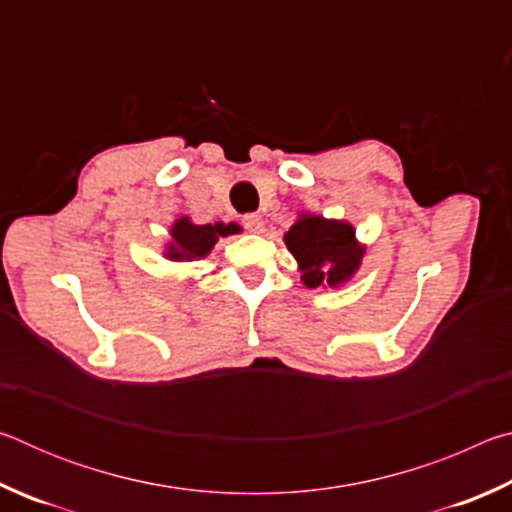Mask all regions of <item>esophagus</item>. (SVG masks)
Segmentation results:
<instances>
[{
	"label": "esophagus",
	"mask_w": 512,
	"mask_h": 512,
	"mask_svg": "<svg viewBox=\"0 0 512 512\" xmlns=\"http://www.w3.org/2000/svg\"><path fill=\"white\" fill-rule=\"evenodd\" d=\"M241 223H244V228L250 230V232H259V230H262V225H264L262 216H259V214H246L244 219H241Z\"/></svg>",
	"instance_id": "1"
}]
</instances>
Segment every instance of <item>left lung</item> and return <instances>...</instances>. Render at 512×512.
<instances>
[{
    "label": "left lung",
    "mask_w": 512,
    "mask_h": 512,
    "mask_svg": "<svg viewBox=\"0 0 512 512\" xmlns=\"http://www.w3.org/2000/svg\"><path fill=\"white\" fill-rule=\"evenodd\" d=\"M287 248L300 262L302 282L309 289L320 284L336 287L357 271L363 248L354 241L352 225L305 216L287 232Z\"/></svg>",
    "instance_id": "obj_1"
}]
</instances>
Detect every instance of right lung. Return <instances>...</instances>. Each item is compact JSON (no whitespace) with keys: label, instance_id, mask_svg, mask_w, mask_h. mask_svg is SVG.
<instances>
[{"label":"right lung","instance_id":"obj_1","mask_svg":"<svg viewBox=\"0 0 512 512\" xmlns=\"http://www.w3.org/2000/svg\"><path fill=\"white\" fill-rule=\"evenodd\" d=\"M237 230L239 228L235 223H230V225H223V223L194 225L192 221L180 219L171 230L173 241H176V244L169 248V257L176 259V262H178V259L205 257L214 248L216 239L228 237Z\"/></svg>","mask_w":512,"mask_h":512}]
</instances>
